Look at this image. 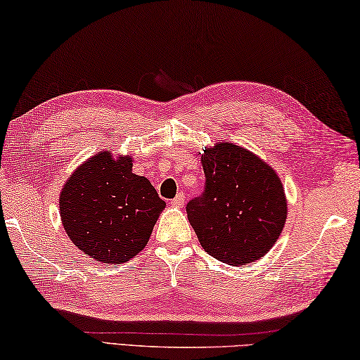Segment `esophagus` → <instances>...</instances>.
<instances>
[{
	"label": "esophagus",
	"instance_id": "34e87169",
	"mask_svg": "<svg viewBox=\"0 0 360 360\" xmlns=\"http://www.w3.org/2000/svg\"><path fill=\"white\" fill-rule=\"evenodd\" d=\"M172 207H175V208H180V207H183V203H185V194L183 193H179L177 195H175V198L172 199Z\"/></svg>",
	"mask_w": 360,
	"mask_h": 360
}]
</instances>
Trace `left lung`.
<instances>
[{
  "mask_svg": "<svg viewBox=\"0 0 360 360\" xmlns=\"http://www.w3.org/2000/svg\"><path fill=\"white\" fill-rule=\"evenodd\" d=\"M200 161L205 193L186 205L200 246L233 266L262 259L287 221L279 175L255 153L226 141L203 148Z\"/></svg>",
  "mask_w": 360,
  "mask_h": 360,
  "instance_id": "1",
  "label": "left lung"
}]
</instances>
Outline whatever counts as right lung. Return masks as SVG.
Segmentation results:
<instances>
[{
    "label": "right lung",
    "mask_w": 360,
    "mask_h": 360,
    "mask_svg": "<svg viewBox=\"0 0 360 360\" xmlns=\"http://www.w3.org/2000/svg\"><path fill=\"white\" fill-rule=\"evenodd\" d=\"M131 169L133 157L101 150L75 169L59 194L67 236L96 262L122 264L136 257L166 207Z\"/></svg>",
    "instance_id": "add662e5"
}]
</instances>
